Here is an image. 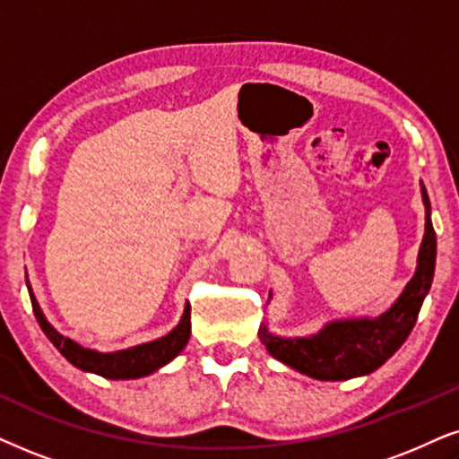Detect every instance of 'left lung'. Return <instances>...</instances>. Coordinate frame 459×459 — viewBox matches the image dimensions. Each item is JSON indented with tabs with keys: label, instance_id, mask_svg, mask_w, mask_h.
Masks as SVG:
<instances>
[{
	"label": "left lung",
	"instance_id": "1",
	"mask_svg": "<svg viewBox=\"0 0 459 459\" xmlns=\"http://www.w3.org/2000/svg\"><path fill=\"white\" fill-rule=\"evenodd\" d=\"M421 196L426 203V235L420 247L417 271L392 309L375 320L362 317L333 322L320 334L307 339H283L260 328V341L273 358L313 379L343 381L373 373L398 351L415 326L437 264V233L430 220V199L423 186Z\"/></svg>",
	"mask_w": 459,
	"mask_h": 459
}]
</instances>
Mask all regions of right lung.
I'll use <instances>...</instances> for the list:
<instances>
[{"mask_svg": "<svg viewBox=\"0 0 459 459\" xmlns=\"http://www.w3.org/2000/svg\"><path fill=\"white\" fill-rule=\"evenodd\" d=\"M29 297H31V307L36 313V320L39 328L44 330V334L48 336L50 343L65 356L74 367L89 370V373L101 375L106 379H137V377H146L154 373L156 368L165 367L167 362H171L179 351L184 350L190 339V305L184 309L182 322L171 330L169 334L156 339L152 343H143L131 350L114 351V353H100L92 350H84L78 343H74L72 339L56 333L55 328L46 322L42 309H39L36 297H33L31 286H29Z\"/></svg>", "mask_w": 459, "mask_h": 459, "instance_id": "add662e5", "label": "right lung"}]
</instances>
